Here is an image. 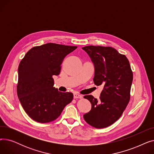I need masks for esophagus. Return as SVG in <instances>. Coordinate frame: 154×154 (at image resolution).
Listing matches in <instances>:
<instances>
[{
    "instance_id": "esophagus-1",
    "label": "esophagus",
    "mask_w": 154,
    "mask_h": 154,
    "mask_svg": "<svg viewBox=\"0 0 154 154\" xmlns=\"http://www.w3.org/2000/svg\"><path fill=\"white\" fill-rule=\"evenodd\" d=\"M82 97V96L81 95H80L79 94H74V99H81Z\"/></svg>"
}]
</instances>
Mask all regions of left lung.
Returning a JSON list of instances; mask_svg holds the SVG:
<instances>
[{
	"label": "left lung",
	"instance_id": "left-lung-1",
	"mask_svg": "<svg viewBox=\"0 0 154 154\" xmlns=\"http://www.w3.org/2000/svg\"><path fill=\"white\" fill-rule=\"evenodd\" d=\"M82 49L94 65V84L103 87L99 99L91 95L84 97L92 104L84 119L94 127H107L120 117L130 100L133 80L130 63L125 55L110 47L89 45Z\"/></svg>",
	"mask_w": 154,
	"mask_h": 154
}]
</instances>
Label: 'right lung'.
I'll return each instance as SVG.
<instances>
[{"label": "right lung", "instance_id": "1", "mask_svg": "<svg viewBox=\"0 0 154 154\" xmlns=\"http://www.w3.org/2000/svg\"><path fill=\"white\" fill-rule=\"evenodd\" d=\"M77 47L48 43L32 47L20 61L17 95L24 110L36 122L48 123L57 119L73 100L72 93L54 87L53 75H59L65 57Z\"/></svg>", "mask_w": 154, "mask_h": 154}]
</instances>
